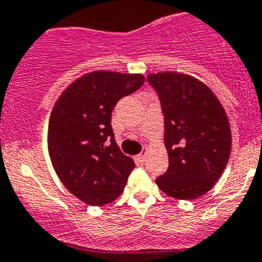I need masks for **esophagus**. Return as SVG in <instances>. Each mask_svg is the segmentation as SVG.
I'll use <instances>...</instances> for the list:
<instances>
[{
	"instance_id": "1",
	"label": "esophagus",
	"mask_w": 262,
	"mask_h": 262,
	"mask_svg": "<svg viewBox=\"0 0 262 262\" xmlns=\"http://www.w3.org/2000/svg\"><path fill=\"white\" fill-rule=\"evenodd\" d=\"M145 155H146V151H142L141 154H139V155H137V157H136V159L139 160L140 163L145 162Z\"/></svg>"
}]
</instances>
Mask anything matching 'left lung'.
<instances>
[{"label":"left lung","mask_w":262,"mask_h":262,"mask_svg":"<svg viewBox=\"0 0 262 262\" xmlns=\"http://www.w3.org/2000/svg\"><path fill=\"white\" fill-rule=\"evenodd\" d=\"M164 117L169 165L155 180L168 196L191 200L208 192L229 159L232 135L224 108L214 93L188 75H147Z\"/></svg>","instance_id":"left-lung-1"}]
</instances>
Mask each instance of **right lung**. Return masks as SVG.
Wrapping results in <instances>:
<instances>
[{
	"mask_svg": "<svg viewBox=\"0 0 262 262\" xmlns=\"http://www.w3.org/2000/svg\"><path fill=\"white\" fill-rule=\"evenodd\" d=\"M140 74L94 71L59 97L48 125V150L64 187L85 204L102 206L120 198L135 168L115 140L112 111L142 86Z\"/></svg>",
	"mask_w": 262,
	"mask_h": 262,
	"instance_id": "obj_1",
	"label": "right lung"
}]
</instances>
